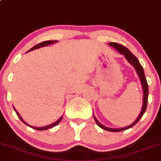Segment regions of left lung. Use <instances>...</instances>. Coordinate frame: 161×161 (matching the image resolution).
Here are the masks:
<instances>
[{
	"mask_svg": "<svg viewBox=\"0 0 161 161\" xmlns=\"http://www.w3.org/2000/svg\"><path fill=\"white\" fill-rule=\"evenodd\" d=\"M109 45L113 47L119 54L121 55H124V57L126 58L127 62H129L130 65H133V67H134L135 70H136V73L139 76V79H140V82H141L142 85V89H143V106H142V109L141 111H140V114H139L138 117L136 118V119L135 120L133 123H132L131 124L127 126H125V127H122V128H109L107 127V126H103V124H101L98 119H96V117L95 116L94 113H93V117L95 121H96V124L99 126L102 129L107 130V131H111V132H119V131H122V130H127L129 128H131L132 126H134L137 122L141 119V117L143 116V115L144 114L145 111H146L147 109V102H148V94H149V91H148V85H147V82L146 77H145V74L144 72H143V69L142 67V65H140V62L136 57L130 51L126 48V47H124L123 45H119L118 43H115V42H109Z\"/></svg>",
	"mask_w": 161,
	"mask_h": 161,
	"instance_id": "8db88e82",
	"label": "left lung"
}]
</instances>
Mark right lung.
I'll use <instances>...</instances> for the list:
<instances>
[{
  "label": "right lung",
  "mask_w": 161,
  "mask_h": 161,
  "mask_svg": "<svg viewBox=\"0 0 161 161\" xmlns=\"http://www.w3.org/2000/svg\"><path fill=\"white\" fill-rule=\"evenodd\" d=\"M56 42H58V41H45V42H41V43L38 44V45H35V46H34L33 48H31V49H30V50H28V52H31V51H33V50H35V49H37V48H42V47L48 46V45H52V44H53V43H56ZM13 107H14V106H13ZM14 109L15 113H17V115H18V117L20 118V119H21V120L22 121L23 123H25V124H26L27 126H30V127L33 128V129H35V130H46L49 129V128H52V127H54V126H57V125H58V123H60L61 121H62V118H63V116H61L60 118H59V119H58V120H57V121H55V123H52V124H50V125H48V126H42V127H36V126H31V125L28 124V123H27L26 122H25V120H24V119H22V117H21V116H20V114H19V113H18V112L17 111L16 109H15V108H14Z\"/></svg>",
  "instance_id": "obj_1"
}]
</instances>
